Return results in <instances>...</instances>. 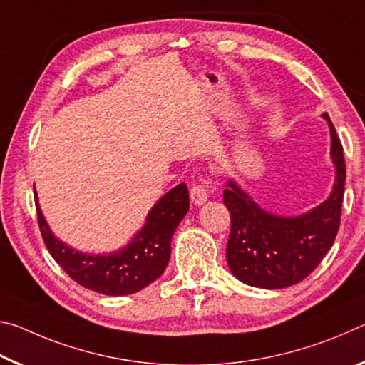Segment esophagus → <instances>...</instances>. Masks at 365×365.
<instances>
[{
  "label": "esophagus",
  "instance_id": "34e87169",
  "mask_svg": "<svg viewBox=\"0 0 365 365\" xmlns=\"http://www.w3.org/2000/svg\"><path fill=\"white\" fill-rule=\"evenodd\" d=\"M207 199H208V190L204 184H195V186L190 189V200H192L194 205L205 204Z\"/></svg>",
  "mask_w": 365,
  "mask_h": 365
}]
</instances>
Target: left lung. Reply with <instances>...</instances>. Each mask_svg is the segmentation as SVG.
Masks as SVG:
<instances>
[{
    "label": "left lung",
    "mask_w": 365,
    "mask_h": 365,
    "mask_svg": "<svg viewBox=\"0 0 365 365\" xmlns=\"http://www.w3.org/2000/svg\"><path fill=\"white\" fill-rule=\"evenodd\" d=\"M322 118L330 128L334 182L320 205L284 217L262 208L235 179L226 182L223 202L231 215L226 262L239 282L264 289L288 288L309 277L331 249L341 217L346 166L330 116L324 113Z\"/></svg>",
    "instance_id": "left-lung-1"
}]
</instances>
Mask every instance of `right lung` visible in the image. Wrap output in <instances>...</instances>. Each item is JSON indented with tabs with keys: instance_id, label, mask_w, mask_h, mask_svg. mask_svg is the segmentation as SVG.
<instances>
[{
	"instance_id": "add662e5",
	"label": "right lung",
	"mask_w": 365,
	"mask_h": 365,
	"mask_svg": "<svg viewBox=\"0 0 365 365\" xmlns=\"http://www.w3.org/2000/svg\"><path fill=\"white\" fill-rule=\"evenodd\" d=\"M35 207L46 249L77 284L100 294L128 296L163 274L171 255V237L189 212V192L184 182L173 187L152 207L145 225L126 246L110 254L81 252L53 235L38 205L37 190Z\"/></svg>"
}]
</instances>
